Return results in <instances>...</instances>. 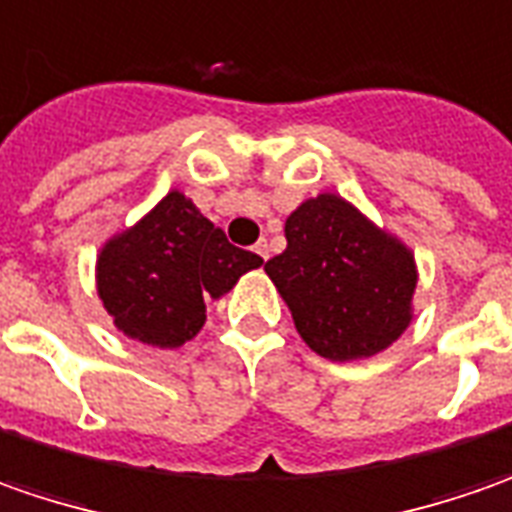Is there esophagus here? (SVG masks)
Returning a JSON list of instances; mask_svg holds the SVG:
<instances>
[{
  "label": "esophagus",
  "mask_w": 512,
  "mask_h": 512,
  "mask_svg": "<svg viewBox=\"0 0 512 512\" xmlns=\"http://www.w3.org/2000/svg\"><path fill=\"white\" fill-rule=\"evenodd\" d=\"M255 252L260 257H263V260H269V243H266V240H257L255 243Z\"/></svg>",
  "instance_id": "1"
}]
</instances>
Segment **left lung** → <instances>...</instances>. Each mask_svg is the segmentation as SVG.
<instances>
[{
    "mask_svg": "<svg viewBox=\"0 0 512 512\" xmlns=\"http://www.w3.org/2000/svg\"><path fill=\"white\" fill-rule=\"evenodd\" d=\"M297 334L331 362L374 357L411 326L414 252L334 192L286 218V249L266 263Z\"/></svg>",
    "mask_w": 512,
    "mask_h": 512,
    "instance_id": "8db88e82",
    "label": "left lung"
}]
</instances>
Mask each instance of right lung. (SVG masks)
I'll return each mask as SVG.
<instances>
[{
	"mask_svg": "<svg viewBox=\"0 0 512 512\" xmlns=\"http://www.w3.org/2000/svg\"><path fill=\"white\" fill-rule=\"evenodd\" d=\"M263 257L232 246L184 192L172 189L98 252L96 289L115 328L155 348H178L218 300Z\"/></svg>",
	"mask_w": 512,
	"mask_h": 512,
	"instance_id": "obj_1",
	"label": "right lung"
}]
</instances>
